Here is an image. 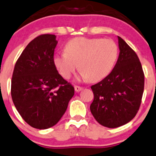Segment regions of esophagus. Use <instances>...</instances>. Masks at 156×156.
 Listing matches in <instances>:
<instances>
[{
  "mask_svg": "<svg viewBox=\"0 0 156 156\" xmlns=\"http://www.w3.org/2000/svg\"><path fill=\"white\" fill-rule=\"evenodd\" d=\"M74 89H75V91L76 92H80V91H81V90H83V88L82 87H78V86H75V87H74Z\"/></svg>",
  "mask_w": 156,
  "mask_h": 156,
  "instance_id": "1",
  "label": "esophagus"
}]
</instances>
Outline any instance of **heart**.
I'll return each instance as SVG.
<instances>
[{
  "label": "heart",
  "instance_id": "obj_1",
  "mask_svg": "<svg viewBox=\"0 0 156 156\" xmlns=\"http://www.w3.org/2000/svg\"><path fill=\"white\" fill-rule=\"evenodd\" d=\"M65 53L53 57V63L60 75L69 79L78 68L83 79L97 82L107 76L119 56L114 41L101 38L76 37L65 46Z\"/></svg>",
  "mask_w": 156,
  "mask_h": 156
}]
</instances>
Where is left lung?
Here are the masks:
<instances>
[{"label":"left lung","mask_w":156,"mask_h":156,"mask_svg":"<svg viewBox=\"0 0 156 156\" xmlns=\"http://www.w3.org/2000/svg\"><path fill=\"white\" fill-rule=\"evenodd\" d=\"M118 60L110 73L91 87L94 99L90 111L103 126L116 128L137 113L144 90V73L136 52L118 37Z\"/></svg>","instance_id":"8db88e82"}]
</instances>
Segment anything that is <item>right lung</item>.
Returning <instances> with one entry per match:
<instances>
[{
	"mask_svg": "<svg viewBox=\"0 0 156 156\" xmlns=\"http://www.w3.org/2000/svg\"><path fill=\"white\" fill-rule=\"evenodd\" d=\"M57 41L53 34L38 36L28 44L14 66L11 97L27 123L46 129L60 121L74 88L53 63Z\"/></svg>",
	"mask_w": 156,
	"mask_h": 156,
	"instance_id": "add662e5",
	"label": "right lung"
}]
</instances>
